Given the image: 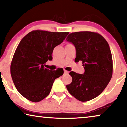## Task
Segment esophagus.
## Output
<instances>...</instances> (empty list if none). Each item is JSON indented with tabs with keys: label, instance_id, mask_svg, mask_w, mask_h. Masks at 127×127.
<instances>
[{
	"label": "esophagus",
	"instance_id": "34e87169",
	"mask_svg": "<svg viewBox=\"0 0 127 127\" xmlns=\"http://www.w3.org/2000/svg\"><path fill=\"white\" fill-rule=\"evenodd\" d=\"M64 73H65V74H68L69 73V72H68V71L65 70H64Z\"/></svg>",
	"mask_w": 127,
	"mask_h": 127
}]
</instances>
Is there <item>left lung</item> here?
<instances>
[{
  "label": "left lung",
  "instance_id": "left-lung-1",
  "mask_svg": "<svg viewBox=\"0 0 127 127\" xmlns=\"http://www.w3.org/2000/svg\"><path fill=\"white\" fill-rule=\"evenodd\" d=\"M66 40L75 46V62L82 61L84 74L70 72L72 81L66 86L72 96L81 102L93 99L109 84L113 73V60L108 43L100 34L90 31L70 33Z\"/></svg>",
  "mask_w": 127,
  "mask_h": 127
}]
</instances>
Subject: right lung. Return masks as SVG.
Listing matches in <instances>:
<instances>
[{
  "mask_svg": "<svg viewBox=\"0 0 127 127\" xmlns=\"http://www.w3.org/2000/svg\"><path fill=\"white\" fill-rule=\"evenodd\" d=\"M69 32L32 31L22 38L13 60L10 72L17 90L24 98L38 102L49 94L54 81L64 74L63 69L50 70L44 65L55 47L60 44Z\"/></svg>",
  "mask_w": 127,
  "mask_h": 127,
  "instance_id": "1",
  "label": "right lung"
}]
</instances>
